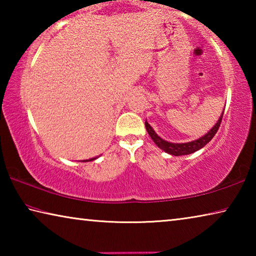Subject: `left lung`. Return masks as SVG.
Instances as JSON below:
<instances>
[{
	"label": "left lung",
	"mask_w": 256,
	"mask_h": 256,
	"mask_svg": "<svg viewBox=\"0 0 256 256\" xmlns=\"http://www.w3.org/2000/svg\"><path fill=\"white\" fill-rule=\"evenodd\" d=\"M224 110L222 112V115H220L219 120H216V123L214 124V126L212 128L209 132L206 133L203 136L196 138V140L185 142V144H172V142H168L166 140H164L162 138H160L158 134L154 132V130L151 128V125L146 122V131H148L151 138H152V141L158 146V148L164 150V152L172 154V156L190 154H193V152H196V151L202 149L203 146H204L206 144H209V142L211 141V138L216 136V131H218V128L220 126V123H222Z\"/></svg>",
	"instance_id": "1"
}]
</instances>
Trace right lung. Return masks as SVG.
Listing matches in <instances>:
<instances>
[{
    "mask_svg": "<svg viewBox=\"0 0 256 256\" xmlns=\"http://www.w3.org/2000/svg\"><path fill=\"white\" fill-rule=\"evenodd\" d=\"M98 157H96V158H90V159H86V160H82V162H92V160H94V159H97Z\"/></svg>",
    "mask_w": 256,
    "mask_h": 256,
    "instance_id": "obj_1",
    "label": "right lung"
}]
</instances>
